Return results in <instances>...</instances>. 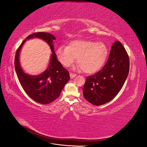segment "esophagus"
Listing matches in <instances>:
<instances>
[{
	"label": "esophagus",
	"instance_id": "esophagus-1",
	"mask_svg": "<svg viewBox=\"0 0 147 147\" xmlns=\"http://www.w3.org/2000/svg\"><path fill=\"white\" fill-rule=\"evenodd\" d=\"M75 76H76V75H75V74H73V73H70V77L71 79L74 78Z\"/></svg>",
	"mask_w": 147,
	"mask_h": 147
}]
</instances>
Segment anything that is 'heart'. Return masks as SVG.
<instances>
[{
    "instance_id": "b5f03b06",
    "label": "heart",
    "mask_w": 147,
    "mask_h": 147,
    "mask_svg": "<svg viewBox=\"0 0 147 147\" xmlns=\"http://www.w3.org/2000/svg\"><path fill=\"white\" fill-rule=\"evenodd\" d=\"M56 53L57 59L64 66H70L78 57L80 67L83 72L94 74L103 67L107 59L109 50L103 42L76 40L71 42L68 47H59Z\"/></svg>"
}]
</instances>
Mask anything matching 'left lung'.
<instances>
[{
    "instance_id": "left-lung-1",
    "label": "left lung",
    "mask_w": 147,
    "mask_h": 147,
    "mask_svg": "<svg viewBox=\"0 0 147 147\" xmlns=\"http://www.w3.org/2000/svg\"><path fill=\"white\" fill-rule=\"evenodd\" d=\"M129 70L127 53L121 42H115L104 67L96 74L87 77L83 88L84 97L97 106L112 100L121 90Z\"/></svg>"
}]
</instances>
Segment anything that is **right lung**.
I'll return each mask as SVG.
<instances>
[{
  "label": "right lung",
  "instance_id": "right-lung-1",
  "mask_svg": "<svg viewBox=\"0 0 147 147\" xmlns=\"http://www.w3.org/2000/svg\"><path fill=\"white\" fill-rule=\"evenodd\" d=\"M40 38L50 47L52 54L47 69L39 75L32 76L26 73L21 67L19 55L24 43L28 39ZM56 37L50 33H34L26 38L16 53L15 68L21 85L31 99L42 104H50L56 100L69 80V73L57 59L53 42Z\"/></svg>",
  "mask_w": 147,
  "mask_h": 147
}]
</instances>
